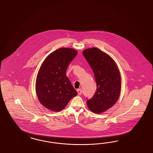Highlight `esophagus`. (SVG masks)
I'll list each match as a JSON object with an SVG mask.
<instances>
[{"label":"esophagus","mask_w":153,"mask_h":153,"mask_svg":"<svg viewBox=\"0 0 153 153\" xmlns=\"http://www.w3.org/2000/svg\"><path fill=\"white\" fill-rule=\"evenodd\" d=\"M77 91V93H78V95H81V94H82V90L81 89H78Z\"/></svg>","instance_id":"obj_1"}]
</instances>
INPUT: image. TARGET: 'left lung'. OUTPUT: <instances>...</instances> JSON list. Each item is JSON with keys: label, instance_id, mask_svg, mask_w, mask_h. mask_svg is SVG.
<instances>
[{"label": "left lung", "instance_id": "1", "mask_svg": "<svg viewBox=\"0 0 153 153\" xmlns=\"http://www.w3.org/2000/svg\"><path fill=\"white\" fill-rule=\"evenodd\" d=\"M83 56L95 75L97 90L93 97L87 100L91 111L100 114L113 107L120 95V72L113 58L97 48L83 51Z\"/></svg>", "mask_w": 153, "mask_h": 153}]
</instances>
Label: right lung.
<instances>
[{"label": "right lung", "mask_w": 153, "mask_h": 153, "mask_svg": "<svg viewBox=\"0 0 153 153\" xmlns=\"http://www.w3.org/2000/svg\"><path fill=\"white\" fill-rule=\"evenodd\" d=\"M77 51L62 48L52 52L42 62L36 79V93L44 107L54 111L65 108L77 95L66 76V71Z\"/></svg>", "instance_id": "1"}]
</instances>
